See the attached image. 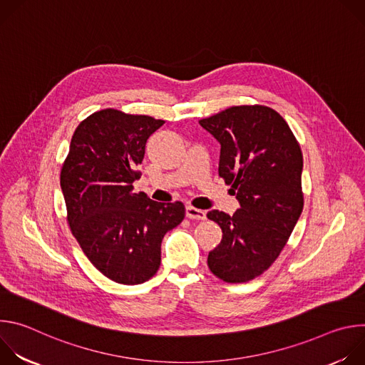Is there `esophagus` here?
<instances>
[{"label": "esophagus", "instance_id": "1", "mask_svg": "<svg viewBox=\"0 0 365 365\" xmlns=\"http://www.w3.org/2000/svg\"><path fill=\"white\" fill-rule=\"evenodd\" d=\"M186 217L189 220H205L206 218V212L202 210H196V207L187 205L186 206Z\"/></svg>", "mask_w": 365, "mask_h": 365}]
</instances>
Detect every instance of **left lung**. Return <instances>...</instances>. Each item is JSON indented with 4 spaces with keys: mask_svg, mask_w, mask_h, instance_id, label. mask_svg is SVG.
Here are the masks:
<instances>
[{
    "mask_svg": "<svg viewBox=\"0 0 365 365\" xmlns=\"http://www.w3.org/2000/svg\"><path fill=\"white\" fill-rule=\"evenodd\" d=\"M199 124L220 141L218 173L240 202L234 215L206 214L222 230L207 267L222 282L245 283L270 269L303 211L302 150L284 118L258 103Z\"/></svg>",
    "mask_w": 365,
    "mask_h": 365,
    "instance_id": "1",
    "label": "left lung"
}]
</instances>
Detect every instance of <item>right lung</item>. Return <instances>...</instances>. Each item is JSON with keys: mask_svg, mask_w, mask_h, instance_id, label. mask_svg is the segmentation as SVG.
<instances>
[{"mask_svg": "<svg viewBox=\"0 0 365 365\" xmlns=\"http://www.w3.org/2000/svg\"><path fill=\"white\" fill-rule=\"evenodd\" d=\"M165 124L101 110L76 127L61 170L66 220L89 262L110 280L140 284L160 267L162 240L185 218L182 202L134 192L147 138Z\"/></svg>", "mask_w": 365, "mask_h": 365, "instance_id": "1", "label": "right lung"}]
</instances>
